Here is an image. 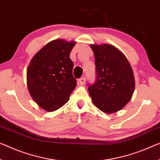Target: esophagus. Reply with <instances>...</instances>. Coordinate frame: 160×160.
<instances>
[{"label":"esophagus","instance_id":"1","mask_svg":"<svg viewBox=\"0 0 160 160\" xmlns=\"http://www.w3.org/2000/svg\"><path fill=\"white\" fill-rule=\"evenodd\" d=\"M78 82L81 85H83L84 84L85 82H86V78L85 77H82V78H79V81H78Z\"/></svg>","mask_w":160,"mask_h":160}]
</instances>
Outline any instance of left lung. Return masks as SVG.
Masks as SVG:
<instances>
[{"instance_id":"8db88e82","label":"left lung","mask_w":160,"mask_h":160,"mask_svg":"<svg viewBox=\"0 0 160 160\" xmlns=\"http://www.w3.org/2000/svg\"><path fill=\"white\" fill-rule=\"evenodd\" d=\"M95 58L96 78L87 83L94 104L105 113L116 112L128 103L134 90L132 68L126 56L109 44L90 45Z\"/></svg>"}]
</instances>
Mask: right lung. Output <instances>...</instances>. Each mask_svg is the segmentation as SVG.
I'll return each instance as SVG.
<instances>
[{
  "label": "right lung",
  "instance_id": "add662e5",
  "mask_svg": "<svg viewBox=\"0 0 160 160\" xmlns=\"http://www.w3.org/2000/svg\"><path fill=\"white\" fill-rule=\"evenodd\" d=\"M76 43L58 39L48 43L33 56L27 70V86L36 104L53 112L69 99L77 87L70 53Z\"/></svg>",
  "mask_w": 160,
  "mask_h": 160
}]
</instances>
